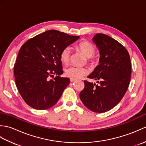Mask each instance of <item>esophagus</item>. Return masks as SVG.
I'll use <instances>...</instances> for the list:
<instances>
[{
	"mask_svg": "<svg viewBox=\"0 0 146 146\" xmlns=\"http://www.w3.org/2000/svg\"><path fill=\"white\" fill-rule=\"evenodd\" d=\"M76 79H74V78H70V82H75L76 81Z\"/></svg>",
	"mask_w": 146,
	"mask_h": 146,
	"instance_id": "obj_1",
	"label": "esophagus"
}]
</instances>
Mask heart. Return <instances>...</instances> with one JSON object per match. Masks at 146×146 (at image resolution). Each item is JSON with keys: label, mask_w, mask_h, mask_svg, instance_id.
Wrapping results in <instances>:
<instances>
[{"label": "heart", "mask_w": 146, "mask_h": 146, "mask_svg": "<svg viewBox=\"0 0 146 146\" xmlns=\"http://www.w3.org/2000/svg\"><path fill=\"white\" fill-rule=\"evenodd\" d=\"M77 48L84 54L86 58L89 59H92V56L95 52V47L86 41H83L80 42L77 45ZM71 54V49L69 47H66L64 48L60 53V60L62 63H68L70 60ZM88 71L85 68L78 67V66H70L65 70V75L68 77L71 78L78 79L81 78L87 73Z\"/></svg>", "instance_id": "b5f03b06"}]
</instances>
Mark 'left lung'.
I'll return each instance as SVG.
<instances>
[{"label": "left lung", "mask_w": 146, "mask_h": 146, "mask_svg": "<svg viewBox=\"0 0 146 146\" xmlns=\"http://www.w3.org/2000/svg\"><path fill=\"white\" fill-rule=\"evenodd\" d=\"M92 41L99 50L100 59L88 78L97 80L98 85L85 81L80 98L90 110L104 113L115 107L127 90L131 62L127 49L111 37L97 34Z\"/></svg>", "instance_id": "obj_1"}]
</instances>
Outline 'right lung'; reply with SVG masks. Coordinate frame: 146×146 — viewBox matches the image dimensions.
<instances>
[{
	"instance_id": "obj_1",
	"label": "right lung",
	"mask_w": 146,
	"mask_h": 146,
	"mask_svg": "<svg viewBox=\"0 0 146 146\" xmlns=\"http://www.w3.org/2000/svg\"><path fill=\"white\" fill-rule=\"evenodd\" d=\"M79 38L50 30L22 46L14 64L15 82L21 97L30 107L45 110L57 103L70 82V78L60 76L63 73L60 53Z\"/></svg>"
}]
</instances>
